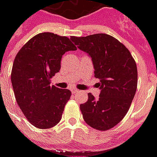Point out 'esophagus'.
Returning a JSON list of instances; mask_svg holds the SVG:
<instances>
[{
    "mask_svg": "<svg viewBox=\"0 0 157 157\" xmlns=\"http://www.w3.org/2000/svg\"><path fill=\"white\" fill-rule=\"evenodd\" d=\"M71 92L72 93H76V92H79V90H77V89H75V88H72Z\"/></svg>",
    "mask_w": 157,
    "mask_h": 157,
    "instance_id": "obj_1",
    "label": "esophagus"
}]
</instances>
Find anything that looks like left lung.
<instances>
[{"mask_svg": "<svg viewBox=\"0 0 157 157\" xmlns=\"http://www.w3.org/2000/svg\"><path fill=\"white\" fill-rule=\"evenodd\" d=\"M71 39L91 56L94 76L100 80L99 98L88 93L87 102L80 105L83 118L98 130L110 129L126 115L134 99L138 80L136 63L128 48L109 34L72 36Z\"/></svg>", "mask_w": 157, "mask_h": 157, "instance_id": "1", "label": "left lung"}]
</instances>
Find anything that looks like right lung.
I'll list each match as a JSON object with an SVG mask.
<instances>
[{
	"instance_id": "obj_1",
	"label": "right lung",
	"mask_w": 157,
	"mask_h": 157,
	"mask_svg": "<svg viewBox=\"0 0 157 157\" xmlns=\"http://www.w3.org/2000/svg\"><path fill=\"white\" fill-rule=\"evenodd\" d=\"M71 50L76 47L67 37L41 33L16 55L11 74L16 100L36 128H52L61 119L71 92L50 86V79L60 70L62 55Z\"/></svg>"
}]
</instances>
